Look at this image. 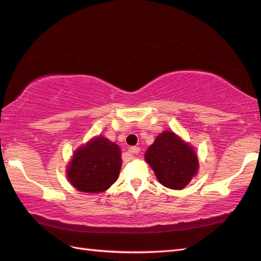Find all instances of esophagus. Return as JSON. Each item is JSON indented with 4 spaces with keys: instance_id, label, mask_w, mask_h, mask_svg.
I'll return each mask as SVG.
<instances>
[{
    "instance_id": "34e87169",
    "label": "esophagus",
    "mask_w": 261,
    "mask_h": 261,
    "mask_svg": "<svg viewBox=\"0 0 261 261\" xmlns=\"http://www.w3.org/2000/svg\"><path fill=\"white\" fill-rule=\"evenodd\" d=\"M140 151V148L139 147H131L129 149V152H131V154H138V152Z\"/></svg>"
}]
</instances>
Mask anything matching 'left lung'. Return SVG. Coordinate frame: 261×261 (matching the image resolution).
Returning <instances> with one entry per match:
<instances>
[{
    "instance_id": "1",
    "label": "left lung",
    "mask_w": 261,
    "mask_h": 261,
    "mask_svg": "<svg viewBox=\"0 0 261 261\" xmlns=\"http://www.w3.org/2000/svg\"><path fill=\"white\" fill-rule=\"evenodd\" d=\"M145 158L163 186L185 188L197 173L199 162L192 148L175 134L164 131L146 151Z\"/></svg>"
}]
</instances>
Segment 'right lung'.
Instances as JSON below:
<instances>
[{"label": "right lung", "instance_id": "1", "mask_svg": "<svg viewBox=\"0 0 261 261\" xmlns=\"http://www.w3.org/2000/svg\"><path fill=\"white\" fill-rule=\"evenodd\" d=\"M122 160L119 146L97 137L79 148L68 167V177L83 192H103L117 180Z\"/></svg>", "mask_w": 261, "mask_h": 261}]
</instances>
